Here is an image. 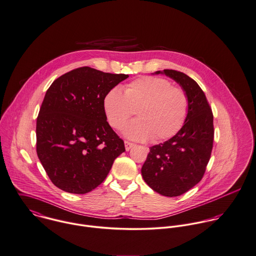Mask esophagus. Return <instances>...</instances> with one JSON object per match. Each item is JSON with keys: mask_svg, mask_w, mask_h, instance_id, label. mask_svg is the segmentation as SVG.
I'll use <instances>...</instances> for the list:
<instances>
[{"mask_svg": "<svg viewBox=\"0 0 256 256\" xmlns=\"http://www.w3.org/2000/svg\"><path fill=\"white\" fill-rule=\"evenodd\" d=\"M124 146H126V152H128L132 146H134V144H132V142H124Z\"/></svg>", "mask_w": 256, "mask_h": 256, "instance_id": "1", "label": "esophagus"}]
</instances>
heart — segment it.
<instances>
[{"mask_svg":"<svg viewBox=\"0 0 256 256\" xmlns=\"http://www.w3.org/2000/svg\"><path fill=\"white\" fill-rule=\"evenodd\" d=\"M104 110L108 124L116 130L136 112L138 118L126 126L124 136L136 142H160L182 128L188 98L184 90L172 86L166 78L144 76L128 84L124 92L118 88L110 90L104 98Z\"/></svg>","mask_w":256,"mask_h":256,"instance_id":"b5f03b06","label":"heart"}]
</instances>
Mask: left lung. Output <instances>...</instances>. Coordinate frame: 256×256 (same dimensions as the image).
<instances>
[{"label": "left lung", "instance_id": "8db88e82", "mask_svg": "<svg viewBox=\"0 0 256 256\" xmlns=\"http://www.w3.org/2000/svg\"><path fill=\"white\" fill-rule=\"evenodd\" d=\"M176 82L188 98V110L182 128L168 140L154 146L142 168L148 186L158 194L174 198L192 188L202 178L214 144V116L204 92L188 74L164 70Z\"/></svg>", "mask_w": 256, "mask_h": 256}]
</instances>
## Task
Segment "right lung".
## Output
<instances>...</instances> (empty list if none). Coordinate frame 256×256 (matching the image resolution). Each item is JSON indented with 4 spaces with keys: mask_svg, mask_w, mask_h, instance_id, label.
<instances>
[{
    "mask_svg": "<svg viewBox=\"0 0 256 256\" xmlns=\"http://www.w3.org/2000/svg\"><path fill=\"white\" fill-rule=\"evenodd\" d=\"M128 78L82 66L60 76L46 90L36 118V154L60 190L92 192L126 152L106 122L104 98Z\"/></svg>",
    "mask_w": 256,
    "mask_h": 256,
    "instance_id": "add662e5",
    "label": "right lung"
}]
</instances>
